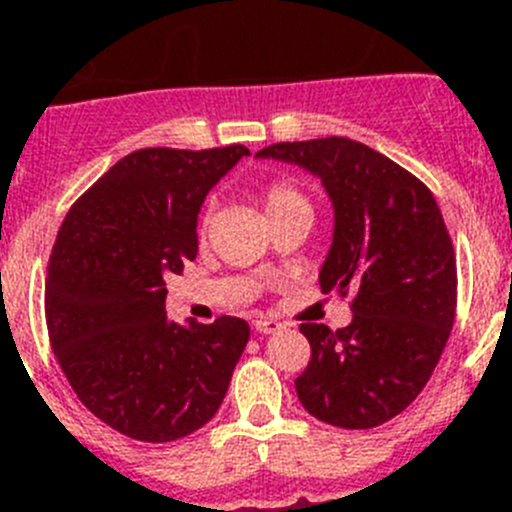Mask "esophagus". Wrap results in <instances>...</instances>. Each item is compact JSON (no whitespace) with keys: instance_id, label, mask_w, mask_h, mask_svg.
<instances>
[{"instance_id":"obj_1","label":"esophagus","mask_w":512,"mask_h":512,"mask_svg":"<svg viewBox=\"0 0 512 512\" xmlns=\"http://www.w3.org/2000/svg\"><path fill=\"white\" fill-rule=\"evenodd\" d=\"M253 328L259 330V333H264V336H271V333H279V330H284V323H279V320H271V318H259L256 323H253Z\"/></svg>"}]
</instances>
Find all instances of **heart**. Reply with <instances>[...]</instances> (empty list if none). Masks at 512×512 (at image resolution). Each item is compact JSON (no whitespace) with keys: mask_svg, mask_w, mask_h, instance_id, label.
Masks as SVG:
<instances>
[{"mask_svg":"<svg viewBox=\"0 0 512 512\" xmlns=\"http://www.w3.org/2000/svg\"><path fill=\"white\" fill-rule=\"evenodd\" d=\"M264 207H266V215L277 217L282 215V212L310 210V202H307V197L300 192V189L292 187L289 182H277L266 189Z\"/></svg>","mask_w":512,"mask_h":512,"instance_id":"b5f03b06","label":"heart"}]
</instances>
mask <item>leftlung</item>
I'll return each instance as SVG.
<instances>
[{"instance_id": "left-lung-1", "label": "left lung", "mask_w": 512, "mask_h": 512, "mask_svg": "<svg viewBox=\"0 0 512 512\" xmlns=\"http://www.w3.org/2000/svg\"><path fill=\"white\" fill-rule=\"evenodd\" d=\"M256 158L320 179L333 207L320 287L356 295L346 328L300 325L312 356L297 397L323 423L377 428L420 395L454 325L456 261L441 210L413 174L356 140L277 143Z\"/></svg>"}]
</instances>
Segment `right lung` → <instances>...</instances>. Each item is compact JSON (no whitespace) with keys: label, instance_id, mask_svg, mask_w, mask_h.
<instances>
[{"label":"right lung","instance_id":"right-lung-1","mask_svg":"<svg viewBox=\"0 0 512 512\" xmlns=\"http://www.w3.org/2000/svg\"><path fill=\"white\" fill-rule=\"evenodd\" d=\"M246 146L143 148L69 210L45 279V323L79 400L146 443L184 438L217 413L246 348V320L166 318V277L197 256L207 192Z\"/></svg>","mask_w":512,"mask_h":512}]
</instances>
